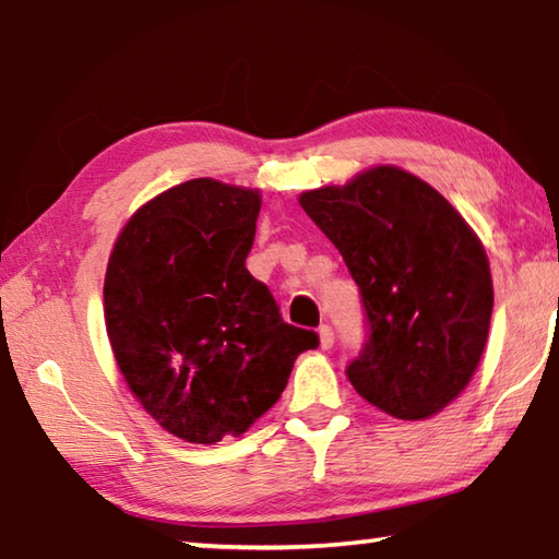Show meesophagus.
<instances>
[{"label":"esophagus","mask_w":559,"mask_h":559,"mask_svg":"<svg viewBox=\"0 0 559 559\" xmlns=\"http://www.w3.org/2000/svg\"><path fill=\"white\" fill-rule=\"evenodd\" d=\"M318 334H320V347H322V349H332V344H334V330L330 328V324H322V328L318 330Z\"/></svg>","instance_id":"34e87169"}]
</instances>
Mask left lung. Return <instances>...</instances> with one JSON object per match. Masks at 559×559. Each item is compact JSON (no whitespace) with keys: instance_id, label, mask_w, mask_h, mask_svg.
Masks as SVG:
<instances>
[{"instance_id":"left-lung-1","label":"left lung","mask_w":559,"mask_h":559,"mask_svg":"<svg viewBox=\"0 0 559 559\" xmlns=\"http://www.w3.org/2000/svg\"><path fill=\"white\" fill-rule=\"evenodd\" d=\"M361 290L369 342L347 367L364 401L401 420L440 413L472 381L493 286L479 237L438 190L399 166L298 198Z\"/></svg>"}]
</instances>
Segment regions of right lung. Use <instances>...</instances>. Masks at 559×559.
<instances>
[{
	"label": "right lung",
	"mask_w": 559,
	"mask_h": 559,
	"mask_svg": "<svg viewBox=\"0 0 559 559\" xmlns=\"http://www.w3.org/2000/svg\"><path fill=\"white\" fill-rule=\"evenodd\" d=\"M259 190L195 178L141 205L105 276V324L129 391L192 444L239 438L281 399L318 334L283 322L247 271Z\"/></svg>",
	"instance_id": "obj_1"
}]
</instances>
